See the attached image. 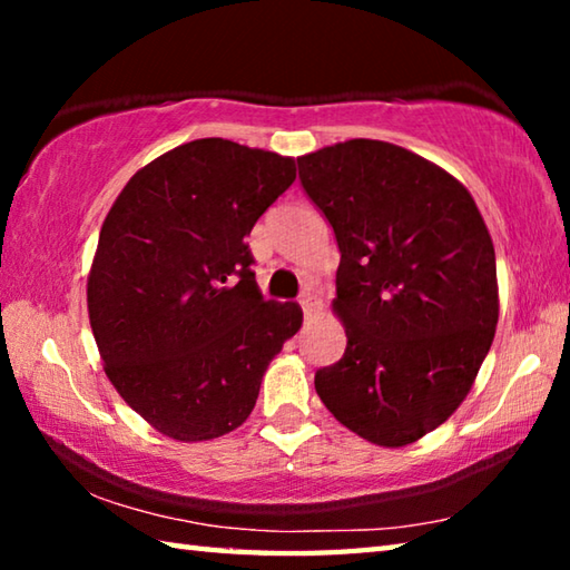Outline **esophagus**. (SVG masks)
I'll list each match as a JSON object with an SVG mask.
<instances>
[{"mask_svg":"<svg viewBox=\"0 0 570 570\" xmlns=\"http://www.w3.org/2000/svg\"><path fill=\"white\" fill-rule=\"evenodd\" d=\"M298 304H302V308H304V314L306 316H312L316 308H320V298H316V294L312 292V288H304V294H302V298H298Z\"/></svg>","mask_w":570,"mask_h":570,"instance_id":"34e87169","label":"esophagus"}]
</instances>
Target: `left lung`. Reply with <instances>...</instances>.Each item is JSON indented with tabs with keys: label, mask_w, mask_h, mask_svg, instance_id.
I'll return each mask as SVG.
<instances>
[{
	"label": "left lung",
	"mask_w": 570,
	"mask_h": 570,
	"mask_svg": "<svg viewBox=\"0 0 570 570\" xmlns=\"http://www.w3.org/2000/svg\"><path fill=\"white\" fill-rule=\"evenodd\" d=\"M296 163L342 254L346 350L316 394L366 442L412 445L460 407L493 344V238L470 190L407 148L354 138Z\"/></svg>",
	"instance_id": "8db88e82"
}]
</instances>
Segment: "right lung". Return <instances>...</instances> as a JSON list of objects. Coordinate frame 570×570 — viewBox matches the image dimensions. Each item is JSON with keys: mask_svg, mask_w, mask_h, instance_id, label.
<instances>
[{"mask_svg": "<svg viewBox=\"0 0 570 570\" xmlns=\"http://www.w3.org/2000/svg\"><path fill=\"white\" fill-rule=\"evenodd\" d=\"M294 178V158L200 138L142 166L105 216L90 326L112 387L160 435L240 428L302 326V306L262 296L244 240Z\"/></svg>", "mask_w": 570, "mask_h": 570, "instance_id": "right-lung-1", "label": "right lung"}]
</instances>
